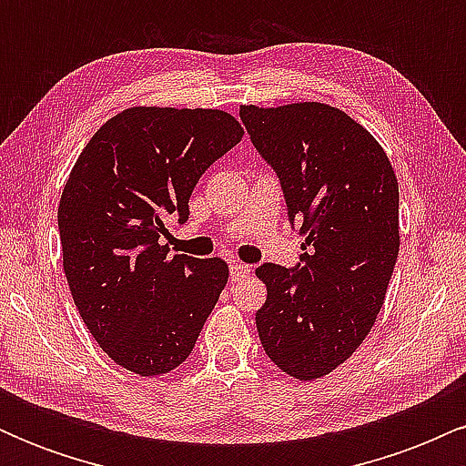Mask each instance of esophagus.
I'll list each match as a JSON object with an SVG mask.
<instances>
[{
  "label": "esophagus",
  "instance_id": "obj_1",
  "mask_svg": "<svg viewBox=\"0 0 466 466\" xmlns=\"http://www.w3.org/2000/svg\"><path fill=\"white\" fill-rule=\"evenodd\" d=\"M249 269H251L249 265L240 263V260H234V263L229 265V280L240 282V280H243V278L249 276Z\"/></svg>",
  "mask_w": 466,
  "mask_h": 466
}]
</instances>
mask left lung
Here are the masks:
<instances>
[{"label": "left lung", "mask_w": 466, "mask_h": 466, "mask_svg": "<svg viewBox=\"0 0 466 466\" xmlns=\"http://www.w3.org/2000/svg\"><path fill=\"white\" fill-rule=\"evenodd\" d=\"M238 114L309 248L296 269H256L267 287L256 329L282 372L315 381L360 349L386 300L400 245L397 175L372 133L337 106L240 105Z\"/></svg>", "instance_id": "obj_1"}]
</instances>
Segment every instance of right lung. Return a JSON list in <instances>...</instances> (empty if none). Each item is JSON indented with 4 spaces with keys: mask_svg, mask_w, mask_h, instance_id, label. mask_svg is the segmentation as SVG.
I'll return each mask as SVG.
<instances>
[{
    "mask_svg": "<svg viewBox=\"0 0 466 466\" xmlns=\"http://www.w3.org/2000/svg\"><path fill=\"white\" fill-rule=\"evenodd\" d=\"M221 109L129 106L85 144L58 201L63 271L80 318L117 366L166 374L195 349L226 287L221 258L168 256L166 221L243 140Z\"/></svg>",
    "mask_w": 466,
    "mask_h": 466,
    "instance_id": "right-lung-1",
    "label": "right lung"
}]
</instances>
